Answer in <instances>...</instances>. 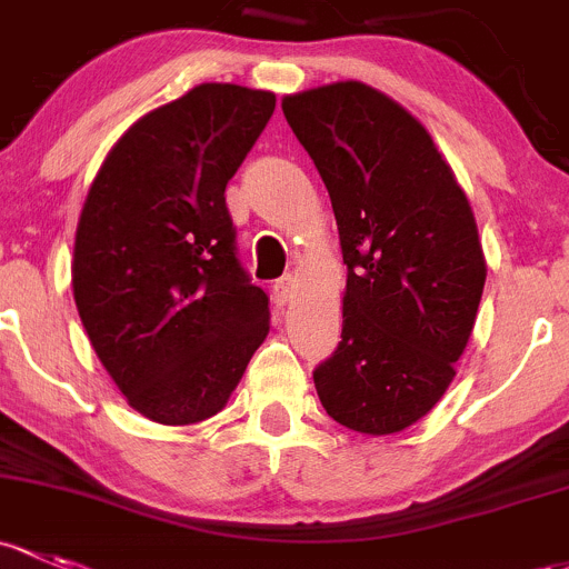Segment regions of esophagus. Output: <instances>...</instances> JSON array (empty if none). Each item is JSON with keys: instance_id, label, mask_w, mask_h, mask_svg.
Here are the masks:
<instances>
[{"instance_id": "34e87169", "label": "esophagus", "mask_w": 569, "mask_h": 569, "mask_svg": "<svg viewBox=\"0 0 569 569\" xmlns=\"http://www.w3.org/2000/svg\"><path fill=\"white\" fill-rule=\"evenodd\" d=\"M272 291H274V300H278V302H289L291 295H295V278H291V274H286V278L274 280Z\"/></svg>"}]
</instances>
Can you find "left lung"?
Returning a JSON list of instances; mask_svg holds the SVG:
<instances>
[{
  "label": "left lung",
  "instance_id": "left-lung-1",
  "mask_svg": "<svg viewBox=\"0 0 569 569\" xmlns=\"http://www.w3.org/2000/svg\"><path fill=\"white\" fill-rule=\"evenodd\" d=\"M330 193L346 264L343 332L313 370L340 426L398 433L428 415L475 330L486 256L445 154L417 117L362 81L283 98Z\"/></svg>",
  "mask_w": 569,
  "mask_h": 569
}]
</instances>
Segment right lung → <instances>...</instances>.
Listing matches in <instances>:
<instances>
[{"label": "right lung", "mask_w": 569, "mask_h": 569, "mask_svg": "<svg viewBox=\"0 0 569 569\" xmlns=\"http://www.w3.org/2000/svg\"><path fill=\"white\" fill-rule=\"evenodd\" d=\"M272 111L264 89L199 83L124 130L83 201L81 325L128 403L160 426L218 415L269 332L223 193Z\"/></svg>", "instance_id": "obj_1"}]
</instances>
